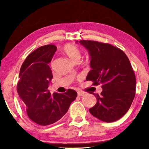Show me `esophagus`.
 <instances>
[{
  "label": "esophagus",
  "instance_id": "obj_1",
  "mask_svg": "<svg viewBox=\"0 0 149 149\" xmlns=\"http://www.w3.org/2000/svg\"><path fill=\"white\" fill-rule=\"evenodd\" d=\"M85 93L82 91H77V95L79 97H81V96H84Z\"/></svg>",
  "mask_w": 149,
  "mask_h": 149
}]
</instances>
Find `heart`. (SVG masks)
Masks as SVG:
<instances>
[{"instance_id":"heart-1","label":"heart","mask_w":149,"mask_h":149,"mask_svg":"<svg viewBox=\"0 0 149 149\" xmlns=\"http://www.w3.org/2000/svg\"><path fill=\"white\" fill-rule=\"evenodd\" d=\"M63 52L74 62L78 61L81 56V52L76 45L67 44L63 48Z\"/></svg>"}]
</instances>
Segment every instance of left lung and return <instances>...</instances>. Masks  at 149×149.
Listing matches in <instances>:
<instances>
[{
    "label": "left lung",
    "mask_w": 149,
    "mask_h": 149,
    "mask_svg": "<svg viewBox=\"0 0 149 149\" xmlns=\"http://www.w3.org/2000/svg\"><path fill=\"white\" fill-rule=\"evenodd\" d=\"M78 42V41H76ZM89 51L91 70L87 81L102 84L97 104L89 109L93 116L105 122H115L130 109L135 95L136 80L131 63L122 50L108 43L94 41H79Z\"/></svg>",
    "instance_id": "left-lung-1"
}]
</instances>
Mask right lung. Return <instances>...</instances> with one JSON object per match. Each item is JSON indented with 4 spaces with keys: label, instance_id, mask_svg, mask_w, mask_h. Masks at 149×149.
Masks as SVG:
<instances>
[{
    "label": "right lung",
    "instance_id": "right-lung-1",
    "mask_svg": "<svg viewBox=\"0 0 149 149\" xmlns=\"http://www.w3.org/2000/svg\"><path fill=\"white\" fill-rule=\"evenodd\" d=\"M56 49L53 45L40 47L27 56L19 71L17 93L28 117L41 125L61 119L77 96L70 89L63 94L52 95L48 89L52 79L49 64Z\"/></svg>",
    "mask_w": 149,
    "mask_h": 149
}]
</instances>
